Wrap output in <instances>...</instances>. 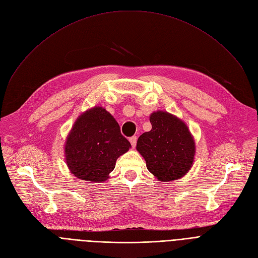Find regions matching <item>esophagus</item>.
Segmentation results:
<instances>
[{
    "instance_id": "34e87169",
    "label": "esophagus",
    "mask_w": 258,
    "mask_h": 258,
    "mask_svg": "<svg viewBox=\"0 0 258 258\" xmlns=\"http://www.w3.org/2000/svg\"><path fill=\"white\" fill-rule=\"evenodd\" d=\"M130 142H131L132 146L135 147V146H136V143H137V137H136V136L131 137V138H130Z\"/></svg>"
}]
</instances>
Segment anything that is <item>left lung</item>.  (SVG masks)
I'll return each instance as SVG.
<instances>
[{"mask_svg":"<svg viewBox=\"0 0 258 258\" xmlns=\"http://www.w3.org/2000/svg\"><path fill=\"white\" fill-rule=\"evenodd\" d=\"M150 121L152 130L141 135L136 147L148 171L162 182L183 178L196 155V142L187 124L164 111L152 113Z\"/></svg>","mask_w":258,"mask_h":258,"instance_id":"1","label":"left lung"}]
</instances>
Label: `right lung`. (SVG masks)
I'll list each match as a JSON object with an SVG mask.
<instances>
[{
    "label": "right lung",
    "instance_id": "add662e5",
    "mask_svg": "<svg viewBox=\"0 0 258 258\" xmlns=\"http://www.w3.org/2000/svg\"><path fill=\"white\" fill-rule=\"evenodd\" d=\"M131 147L115 118L96 105L74 122L64 143V160L76 178L103 182L114 170L117 159Z\"/></svg>",
    "mask_w": 258,
    "mask_h": 258
}]
</instances>
